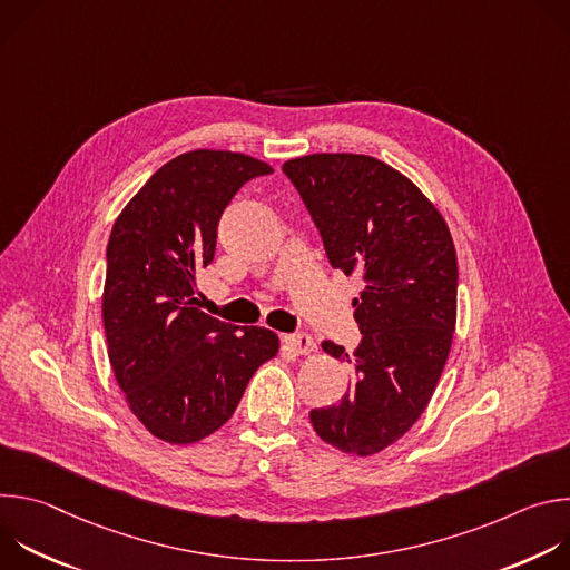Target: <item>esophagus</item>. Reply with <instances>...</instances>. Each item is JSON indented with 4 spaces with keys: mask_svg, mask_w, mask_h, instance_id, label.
I'll list each match as a JSON object with an SVG mask.
<instances>
[{
    "mask_svg": "<svg viewBox=\"0 0 570 570\" xmlns=\"http://www.w3.org/2000/svg\"><path fill=\"white\" fill-rule=\"evenodd\" d=\"M284 343H286V347H288L293 354H311L313 347H315L313 338H311L306 332L286 334V336H284Z\"/></svg>",
    "mask_w": 570,
    "mask_h": 570,
    "instance_id": "34e87169",
    "label": "esophagus"
}]
</instances>
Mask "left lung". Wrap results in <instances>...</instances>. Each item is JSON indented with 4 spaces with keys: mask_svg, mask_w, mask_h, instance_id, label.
Here are the masks:
<instances>
[{
    "mask_svg": "<svg viewBox=\"0 0 570 570\" xmlns=\"http://www.w3.org/2000/svg\"><path fill=\"white\" fill-rule=\"evenodd\" d=\"M334 268L361 275L356 352L322 350L354 363L347 394L308 420L352 455L396 442L426 411L455 332L458 259L433 203L385 161L354 153H315L284 161Z\"/></svg>",
    "mask_w": 570,
    "mask_h": 570,
    "instance_id": "8db88e82",
    "label": "left lung"
}]
</instances>
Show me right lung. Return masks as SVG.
<instances>
[{
    "label": "right lung",
    "mask_w": 570,
    "mask_h": 570,
    "mask_svg": "<svg viewBox=\"0 0 570 570\" xmlns=\"http://www.w3.org/2000/svg\"><path fill=\"white\" fill-rule=\"evenodd\" d=\"M266 161L191 150L157 169L115 220L104 327L108 356L135 417L159 440L191 444L218 431L248 381L279 350L266 327L203 313L196 273L212 264L220 214Z\"/></svg>",
    "instance_id": "obj_1"
}]
</instances>
